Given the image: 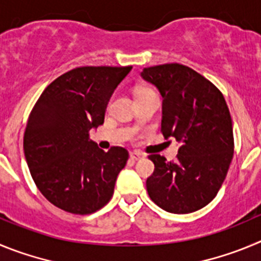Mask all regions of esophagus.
Returning <instances> with one entry per match:
<instances>
[{"instance_id":"esophagus-1","label":"esophagus","mask_w":261,"mask_h":261,"mask_svg":"<svg viewBox=\"0 0 261 261\" xmlns=\"http://www.w3.org/2000/svg\"><path fill=\"white\" fill-rule=\"evenodd\" d=\"M143 157H144V154H143L142 152H139V151L131 152V153H130V159L131 160H139V159H143Z\"/></svg>"}]
</instances>
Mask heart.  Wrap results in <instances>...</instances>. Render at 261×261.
I'll list each match as a JSON object with an SVG mask.
<instances>
[{"label":"heart","mask_w":261,"mask_h":261,"mask_svg":"<svg viewBox=\"0 0 261 261\" xmlns=\"http://www.w3.org/2000/svg\"><path fill=\"white\" fill-rule=\"evenodd\" d=\"M145 91H151V90H145V88H143V90H139V92H138V93H140V92H145Z\"/></svg>","instance_id":"1"}]
</instances>
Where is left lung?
<instances>
[{"label":"left lung","mask_w":261,"mask_h":261,"mask_svg":"<svg viewBox=\"0 0 261 261\" xmlns=\"http://www.w3.org/2000/svg\"><path fill=\"white\" fill-rule=\"evenodd\" d=\"M140 75L163 96L161 133L179 145L175 161L149 156L148 195L166 212H195L215 199L233 160L229 108L215 84L185 65L145 67Z\"/></svg>","instance_id":"1"}]
</instances>
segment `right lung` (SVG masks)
<instances>
[{
  "label": "right lung",
  "mask_w": 261,
  "mask_h": 261,
  "mask_svg": "<svg viewBox=\"0 0 261 261\" xmlns=\"http://www.w3.org/2000/svg\"><path fill=\"white\" fill-rule=\"evenodd\" d=\"M133 66H84L65 72L46 87L32 109L23 149L32 179L53 205L90 215L113 196L128 152H108L90 139L104 123L110 97Z\"/></svg>",
  "instance_id": "right-lung-1"
}]
</instances>
